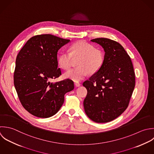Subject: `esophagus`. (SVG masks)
<instances>
[{
	"mask_svg": "<svg viewBox=\"0 0 154 154\" xmlns=\"http://www.w3.org/2000/svg\"><path fill=\"white\" fill-rule=\"evenodd\" d=\"M74 85H75V87H80L81 86V84L79 83H75Z\"/></svg>",
	"mask_w": 154,
	"mask_h": 154,
	"instance_id": "obj_1",
	"label": "esophagus"
}]
</instances>
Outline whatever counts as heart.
I'll use <instances>...</instances> for the list:
<instances>
[{
    "instance_id": "b5f03b06",
    "label": "heart",
    "mask_w": 154,
    "mask_h": 154,
    "mask_svg": "<svg viewBox=\"0 0 154 154\" xmlns=\"http://www.w3.org/2000/svg\"><path fill=\"white\" fill-rule=\"evenodd\" d=\"M69 51L63 50L59 55L58 63L64 69H69L72 65V57H79L77 68L64 73V77L78 82L85 79L91 72L98 71L103 62L101 51L85 41H77L69 48Z\"/></svg>"
}]
</instances>
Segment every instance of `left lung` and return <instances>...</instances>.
<instances>
[{
    "instance_id": "8db88e82",
    "label": "left lung",
    "mask_w": 154,
    "mask_h": 154,
    "mask_svg": "<svg viewBox=\"0 0 154 154\" xmlns=\"http://www.w3.org/2000/svg\"><path fill=\"white\" fill-rule=\"evenodd\" d=\"M91 41L100 44L105 53L100 69L83 83L88 91L83 106L92 121L106 123L127 108L135 87V74L130 56L119 43L105 38Z\"/></svg>"
}]
</instances>
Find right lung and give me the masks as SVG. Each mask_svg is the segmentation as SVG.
Here are the masks:
<instances>
[{
	"label": "right lung",
	"mask_w": 154,
	"mask_h": 154,
	"mask_svg": "<svg viewBox=\"0 0 154 154\" xmlns=\"http://www.w3.org/2000/svg\"><path fill=\"white\" fill-rule=\"evenodd\" d=\"M70 42L50 34L30 38L18 54L14 75V86L23 107L32 115L47 118L55 115L64 103V95L74 88L66 79L50 80L61 75L57 52Z\"/></svg>",
	"instance_id": "1"
}]
</instances>
